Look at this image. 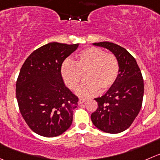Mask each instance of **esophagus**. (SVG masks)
Listing matches in <instances>:
<instances>
[{
  "label": "esophagus",
  "mask_w": 160,
  "mask_h": 160,
  "mask_svg": "<svg viewBox=\"0 0 160 160\" xmlns=\"http://www.w3.org/2000/svg\"><path fill=\"white\" fill-rule=\"evenodd\" d=\"M86 102V99H83V98H80L78 101V104L79 105H81V104H83V102Z\"/></svg>",
  "instance_id": "esophagus-1"
}]
</instances>
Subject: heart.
Returning <instances> with one entry per match:
<instances>
[{"mask_svg":"<svg viewBox=\"0 0 160 160\" xmlns=\"http://www.w3.org/2000/svg\"><path fill=\"white\" fill-rule=\"evenodd\" d=\"M119 65L117 58L102 49L90 47L77 55L75 61L66 59L61 66V74L66 86L75 91L85 72V81L77 91L80 97L96 95L112 86L117 79Z\"/></svg>","mask_w":160,"mask_h":160,"instance_id":"obj_1","label":"heart"}]
</instances>
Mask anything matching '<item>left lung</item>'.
<instances>
[{"mask_svg": "<svg viewBox=\"0 0 160 160\" xmlns=\"http://www.w3.org/2000/svg\"><path fill=\"white\" fill-rule=\"evenodd\" d=\"M108 49L117 58L119 72L114 84L102 97L94 98L98 108L91 114L93 124L104 132L118 134L130 128L142 105L144 80L135 58L113 43H94Z\"/></svg>", "mask_w": 160, "mask_h": 160, "instance_id": "8db88e82", "label": "left lung"}]
</instances>
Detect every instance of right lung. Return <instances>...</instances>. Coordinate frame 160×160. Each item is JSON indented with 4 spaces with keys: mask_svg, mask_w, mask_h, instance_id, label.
Returning <instances> with one entry per match:
<instances>
[{
    "mask_svg": "<svg viewBox=\"0 0 160 160\" xmlns=\"http://www.w3.org/2000/svg\"><path fill=\"white\" fill-rule=\"evenodd\" d=\"M78 46L48 43L32 52L20 69L15 89L18 108L39 135L56 137L72 124L78 98L65 85L61 66Z\"/></svg>",
    "mask_w": 160,
    "mask_h": 160,
    "instance_id": "1",
    "label": "right lung"
}]
</instances>
